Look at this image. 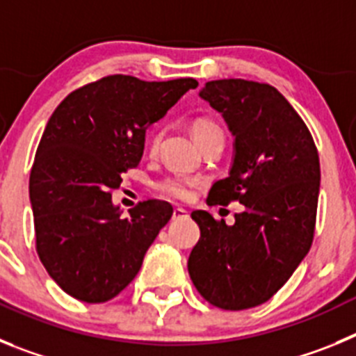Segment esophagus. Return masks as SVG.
Wrapping results in <instances>:
<instances>
[{
	"instance_id": "34e87169",
	"label": "esophagus",
	"mask_w": 356,
	"mask_h": 356,
	"mask_svg": "<svg viewBox=\"0 0 356 356\" xmlns=\"http://www.w3.org/2000/svg\"><path fill=\"white\" fill-rule=\"evenodd\" d=\"M184 217H187V210L185 209H175L172 210V221H178V219H184Z\"/></svg>"
}]
</instances>
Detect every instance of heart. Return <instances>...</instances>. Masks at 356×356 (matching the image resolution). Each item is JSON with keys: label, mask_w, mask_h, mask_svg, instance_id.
I'll return each mask as SVG.
<instances>
[{"label": "heart", "mask_w": 356, "mask_h": 356, "mask_svg": "<svg viewBox=\"0 0 356 356\" xmlns=\"http://www.w3.org/2000/svg\"><path fill=\"white\" fill-rule=\"evenodd\" d=\"M191 131H193V137L197 144H200L201 140H205L207 137H210V135L222 134L216 122L209 121V119H197V121L193 124V128H191ZM156 143H159V137H155L151 144L155 146ZM194 185H196V181L194 180L181 178V176H175V178H168V180H163L162 184H160V191L165 194H169V196H172V197H180V200H185V197H188L191 194H193Z\"/></svg>", "instance_id": "b5f03b06"}]
</instances>
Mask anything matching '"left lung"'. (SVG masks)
Here are the masks:
<instances>
[{
    "mask_svg": "<svg viewBox=\"0 0 356 356\" xmlns=\"http://www.w3.org/2000/svg\"><path fill=\"white\" fill-rule=\"evenodd\" d=\"M200 97L234 135L228 178L212 185L207 203L237 200L244 210L232 226L207 210L191 213L201 237L188 275L216 307H259L284 287L312 246L319 155L303 119L271 85L213 80Z\"/></svg>",
    "mask_w": 356,
    "mask_h": 356,
    "instance_id": "left-lung-1",
    "label": "left lung"
}]
</instances>
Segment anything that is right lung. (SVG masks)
<instances>
[{
  "instance_id": "1",
  "label": "right lung",
  "mask_w": 356,
  "mask_h": 356,
  "mask_svg": "<svg viewBox=\"0 0 356 356\" xmlns=\"http://www.w3.org/2000/svg\"><path fill=\"white\" fill-rule=\"evenodd\" d=\"M196 87L193 78L114 74L69 94L49 118L31 168L30 203L40 262L72 298H115L171 219L172 207L160 200L122 217L110 191L140 162L147 128Z\"/></svg>"
}]
</instances>
